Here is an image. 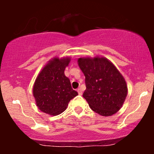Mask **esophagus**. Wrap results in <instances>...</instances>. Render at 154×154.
<instances>
[{
	"instance_id": "obj_1",
	"label": "esophagus",
	"mask_w": 154,
	"mask_h": 154,
	"mask_svg": "<svg viewBox=\"0 0 154 154\" xmlns=\"http://www.w3.org/2000/svg\"><path fill=\"white\" fill-rule=\"evenodd\" d=\"M77 93H78L79 95H82V91L80 88H78V89L77 90Z\"/></svg>"
}]
</instances>
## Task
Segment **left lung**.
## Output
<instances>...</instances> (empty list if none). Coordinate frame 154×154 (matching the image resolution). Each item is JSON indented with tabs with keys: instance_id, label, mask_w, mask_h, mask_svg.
I'll return each instance as SVG.
<instances>
[{
	"instance_id": "left-lung-1",
	"label": "left lung",
	"mask_w": 154,
	"mask_h": 154,
	"mask_svg": "<svg viewBox=\"0 0 154 154\" xmlns=\"http://www.w3.org/2000/svg\"><path fill=\"white\" fill-rule=\"evenodd\" d=\"M77 62L85 77L86 90L82 96L91 109L103 116L116 114L128 95L122 74L105 57H82Z\"/></svg>"
}]
</instances>
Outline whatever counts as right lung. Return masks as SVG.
I'll list each match as a JSON object with an SVG mask.
<instances>
[{
	"label": "right lung",
	"mask_w": 154,
	"mask_h": 154,
	"mask_svg": "<svg viewBox=\"0 0 154 154\" xmlns=\"http://www.w3.org/2000/svg\"><path fill=\"white\" fill-rule=\"evenodd\" d=\"M69 57H54L43 67L33 86V95L37 106L50 115L61 114L69 102L78 95L72 88L69 79L64 75Z\"/></svg>",
	"instance_id": "obj_1"
}]
</instances>
